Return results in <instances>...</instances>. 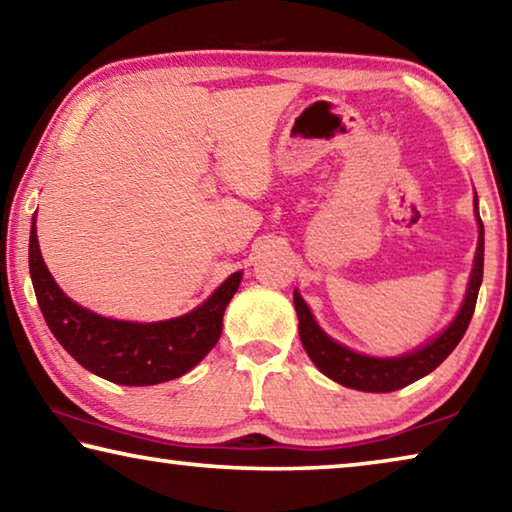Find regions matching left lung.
<instances>
[{"label": "left lung", "instance_id": "left-lung-1", "mask_svg": "<svg viewBox=\"0 0 512 512\" xmlns=\"http://www.w3.org/2000/svg\"><path fill=\"white\" fill-rule=\"evenodd\" d=\"M476 221H479V246H476L474 268L470 275V284H467L461 311H458L454 323L449 325L436 341L427 343L424 348L411 354H404V357L372 359L343 348L341 343L329 339L323 329L316 325V320L311 316L307 302L300 298V293H293V305H296L298 311L300 341L305 345L309 359L316 363V368L329 379L339 381L341 386L357 388V391L366 393L400 391V388L409 386L420 377L429 375L431 370H436L440 363L452 354L456 345L461 343L465 329L470 325L474 314L476 296H479V287L483 280V223L479 219V207H476Z\"/></svg>", "mask_w": 512, "mask_h": 512}]
</instances>
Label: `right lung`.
<instances>
[{"mask_svg":"<svg viewBox=\"0 0 512 512\" xmlns=\"http://www.w3.org/2000/svg\"><path fill=\"white\" fill-rule=\"evenodd\" d=\"M29 271L42 316L56 341L97 377L121 386H151L192 370L221 336L223 311L241 273H232L201 307L162 323H128L83 309L58 289L42 262L36 216L31 225Z\"/></svg>","mask_w":512,"mask_h":512,"instance_id":"right-lung-1","label":"right lung"}]
</instances>
